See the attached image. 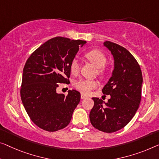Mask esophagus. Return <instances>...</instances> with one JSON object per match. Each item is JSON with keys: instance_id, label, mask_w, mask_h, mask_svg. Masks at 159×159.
<instances>
[{"instance_id": "1", "label": "esophagus", "mask_w": 159, "mask_h": 159, "mask_svg": "<svg viewBox=\"0 0 159 159\" xmlns=\"http://www.w3.org/2000/svg\"><path fill=\"white\" fill-rule=\"evenodd\" d=\"M88 98V96H86V95H84V94L80 95V98H81V99H85V98Z\"/></svg>"}]
</instances>
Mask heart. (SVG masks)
<instances>
[{"label":"heart","mask_w":159,"mask_h":159,"mask_svg":"<svg viewBox=\"0 0 159 159\" xmlns=\"http://www.w3.org/2000/svg\"><path fill=\"white\" fill-rule=\"evenodd\" d=\"M85 57L98 68L99 75H103L105 74V68L103 66L106 63V57L103 52L97 49H93L86 53ZM69 69L73 75H75L79 73L80 66L77 59L74 58L71 61L69 65ZM74 86L82 93L89 94L92 90L98 86V82L96 80L79 79L75 82Z\"/></svg>","instance_id":"b5f03b06"}]
</instances>
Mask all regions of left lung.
I'll use <instances>...</instances> for the list:
<instances>
[{"label":"left lung","mask_w":159,"mask_h":159,"mask_svg":"<svg viewBox=\"0 0 159 159\" xmlns=\"http://www.w3.org/2000/svg\"><path fill=\"white\" fill-rule=\"evenodd\" d=\"M103 45L114 58L112 76L102 89L103 93L110 95L111 98L105 103L93 98L94 106L89 118L96 129L113 133L129 124L138 110L143 77L140 66L128 50L111 41Z\"/></svg>","instance_id":"obj_1"}]
</instances>
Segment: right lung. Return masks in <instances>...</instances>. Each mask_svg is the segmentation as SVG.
<instances>
[{
	"label": "right lung",
	"instance_id": "1",
	"mask_svg": "<svg viewBox=\"0 0 159 159\" xmlns=\"http://www.w3.org/2000/svg\"><path fill=\"white\" fill-rule=\"evenodd\" d=\"M86 41L55 37L30 56L23 68L20 97L28 116L38 127L53 132L69 124L80 93H57V84H68L70 63Z\"/></svg>",
	"mask_w": 159,
	"mask_h": 159
}]
</instances>
